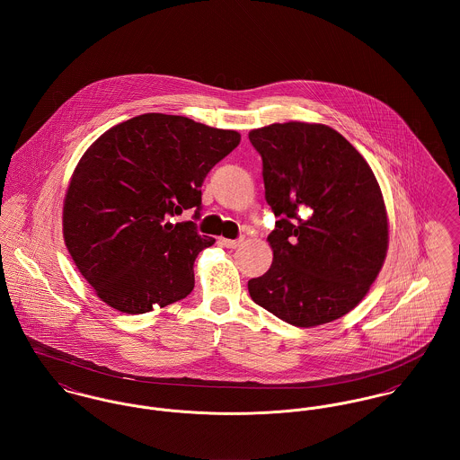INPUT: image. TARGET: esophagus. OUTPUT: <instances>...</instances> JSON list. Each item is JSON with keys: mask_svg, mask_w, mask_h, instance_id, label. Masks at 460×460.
<instances>
[{"mask_svg": "<svg viewBox=\"0 0 460 460\" xmlns=\"http://www.w3.org/2000/svg\"><path fill=\"white\" fill-rule=\"evenodd\" d=\"M221 244L226 246V248L235 250V248H239L243 244V239H221Z\"/></svg>", "mask_w": 460, "mask_h": 460, "instance_id": "esophagus-1", "label": "esophagus"}]
</instances>
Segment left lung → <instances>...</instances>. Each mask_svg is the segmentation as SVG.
I'll return each instance as SVG.
<instances>
[{
  "label": "left lung",
  "instance_id": "8db88e82",
  "mask_svg": "<svg viewBox=\"0 0 460 460\" xmlns=\"http://www.w3.org/2000/svg\"><path fill=\"white\" fill-rule=\"evenodd\" d=\"M262 155L265 199L278 217L269 270L248 281L278 319L314 328L349 314L388 252L381 188L363 155L323 124L287 122L250 132Z\"/></svg>",
  "mask_w": 460,
  "mask_h": 460
}]
</instances>
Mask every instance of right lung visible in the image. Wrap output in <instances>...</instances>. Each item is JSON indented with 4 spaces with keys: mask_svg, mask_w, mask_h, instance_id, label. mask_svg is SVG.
Segmentation results:
<instances>
[{
    "mask_svg": "<svg viewBox=\"0 0 460 460\" xmlns=\"http://www.w3.org/2000/svg\"><path fill=\"white\" fill-rule=\"evenodd\" d=\"M239 141L237 131L145 113L92 143L66 190L64 237L106 305L137 315L191 294L198 253L214 239L170 217L188 208L199 217L207 173Z\"/></svg>",
    "mask_w": 460,
    "mask_h": 460,
    "instance_id": "add662e5",
    "label": "right lung"
}]
</instances>
